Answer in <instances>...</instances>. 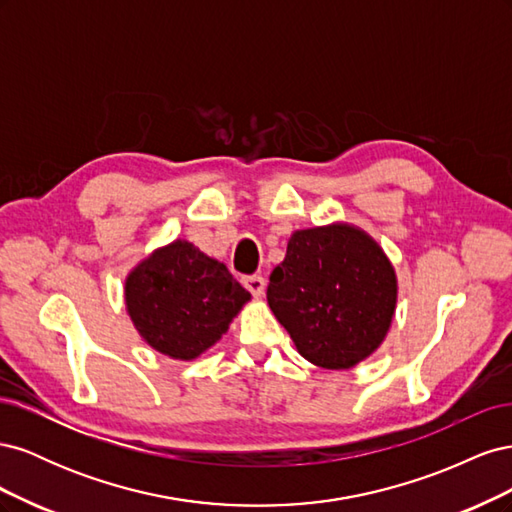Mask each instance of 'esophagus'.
<instances>
[{"label": "esophagus", "mask_w": 512, "mask_h": 512, "mask_svg": "<svg viewBox=\"0 0 512 512\" xmlns=\"http://www.w3.org/2000/svg\"><path fill=\"white\" fill-rule=\"evenodd\" d=\"M243 286L250 290L256 299H260L262 294H265V286H267V282L262 280L260 275H250V277H245L243 280Z\"/></svg>", "instance_id": "1"}]
</instances>
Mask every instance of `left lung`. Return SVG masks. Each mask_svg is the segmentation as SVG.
<instances>
[{
	"label": "left lung",
	"mask_w": 512,
	"mask_h": 512,
	"mask_svg": "<svg viewBox=\"0 0 512 512\" xmlns=\"http://www.w3.org/2000/svg\"><path fill=\"white\" fill-rule=\"evenodd\" d=\"M267 301L299 354L322 369H350L384 342L397 307L389 256L359 226L294 230L269 277Z\"/></svg>",
	"instance_id": "obj_1"
}]
</instances>
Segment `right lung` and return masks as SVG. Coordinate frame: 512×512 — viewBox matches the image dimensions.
Returning a JSON list of instances; mask_svg holds the SVG:
<instances>
[{
    "mask_svg": "<svg viewBox=\"0 0 512 512\" xmlns=\"http://www.w3.org/2000/svg\"><path fill=\"white\" fill-rule=\"evenodd\" d=\"M123 299L147 346L170 359L192 361L220 342L252 294L224 262L175 239L128 273Z\"/></svg>",
    "mask_w": 512,
    "mask_h": 512,
    "instance_id": "add662e5",
    "label": "right lung"
}]
</instances>
